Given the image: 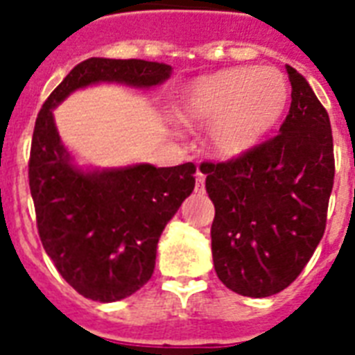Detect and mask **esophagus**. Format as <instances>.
Returning <instances> with one entry per match:
<instances>
[{
    "instance_id": "1",
    "label": "esophagus",
    "mask_w": 355,
    "mask_h": 355,
    "mask_svg": "<svg viewBox=\"0 0 355 355\" xmlns=\"http://www.w3.org/2000/svg\"><path fill=\"white\" fill-rule=\"evenodd\" d=\"M205 182H206L205 173L197 171V175H195V189H197V191H202V189H205Z\"/></svg>"
}]
</instances>
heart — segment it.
Wrapping results in <instances>:
<instances>
[{"mask_svg":"<svg viewBox=\"0 0 355 355\" xmlns=\"http://www.w3.org/2000/svg\"><path fill=\"white\" fill-rule=\"evenodd\" d=\"M289 101V85L276 68H234L186 86L175 114L182 123H210L208 145L219 158H237L275 127Z\"/></svg>","mask_w":355,"mask_h":355,"instance_id":"1","label":"heart"}]
</instances>
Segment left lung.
Masks as SVG:
<instances>
[{"mask_svg":"<svg viewBox=\"0 0 355 355\" xmlns=\"http://www.w3.org/2000/svg\"><path fill=\"white\" fill-rule=\"evenodd\" d=\"M286 69L291 107L280 132L237 158L200 164L216 206L214 267L243 297L284 291L324 236L336 177L330 118L302 75Z\"/></svg>","mask_w":355,"mask_h":355,"instance_id":"1","label":"left lung"}]
</instances>
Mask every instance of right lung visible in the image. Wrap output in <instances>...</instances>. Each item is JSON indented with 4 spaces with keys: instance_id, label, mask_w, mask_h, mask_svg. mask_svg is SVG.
<instances>
[{
    "instance_id": "right-lung-1",
    "label": "right lung",
    "mask_w": 355,
    "mask_h": 355,
    "mask_svg": "<svg viewBox=\"0 0 355 355\" xmlns=\"http://www.w3.org/2000/svg\"><path fill=\"white\" fill-rule=\"evenodd\" d=\"M171 66L139 58H88L77 64L42 105L29 156L36 228L47 256L75 291L116 302L153 276L156 245L167 221L195 188V164H149L83 173L69 164L53 121V108L94 83L156 86Z\"/></svg>"
}]
</instances>
